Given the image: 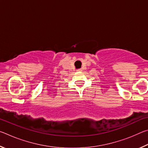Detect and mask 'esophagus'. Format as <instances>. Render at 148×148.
I'll list each match as a JSON object with an SVG mask.
<instances>
[{
    "mask_svg": "<svg viewBox=\"0 0 148 148\" xmlns=\"http://www.w3.org/2000/svg\"><path fill=\"white\" fill-rule=\"evenodd\" d=\"M77 72H81V71H82V69H78V70H77Z\"/></svg>",
    "mask_w": 148,
    "mask_h": 148,
    "instance_id": "obj_1",
    "label": "esophagus"
}]
</instances>
